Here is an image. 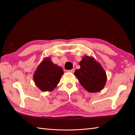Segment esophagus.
I'll use <instances>...</instances> for the list:
<instances>
[{"mask_svg": "<svg viewBox=\"0 0 135 135\" xmlns=\"http://www.w3.org/2000/svg\"><path fill=\"white\" fill-rule=\"evenodd\" d=\"M68 71V72H70V73H74V68H73V69L70 70H68V71Z\"/></svg>", "mask_w": 135, "mask_h": 135, "instance_id": "esophagus-1", "label": "esophagus"}]
</instances>
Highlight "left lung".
<instances>
[{"label":"left lung","instance_id":"obj_1","mask_svg":"<svg viewBox=\"0 0 135 135\" xmlns=\"http://www.w3.org/2000/svg\"><path fill=\"white\" fill-rule=\"evenodd\" d=\"M79 65L80 68L76 70L74 75L84 89L90 93L103 89L107 77L102 65L93 57L88 55L83 57Z\"/></svg>","mask_w":135,"mask_h":135}]
</instances>
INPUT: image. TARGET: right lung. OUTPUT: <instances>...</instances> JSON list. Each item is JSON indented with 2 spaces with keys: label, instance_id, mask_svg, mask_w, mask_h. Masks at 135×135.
<instances>
[{
  "label": "right lung",
  "instance_id": "obj_1",
  "mask_svg": "<svg viewBox=\"0 0 135 135\" xmlns=\"http://www.w3.org/2000/svg\"><path fill=\"white\" fill-rule=\"evenodd\" d=\"M64 71L52 62L51 56L46 57L38 65L33 74V80L40 90L51 92L58 85Z\"/></svg>",
  "mask_w": 135,
  "mask_h": 135
}]
</instances>
